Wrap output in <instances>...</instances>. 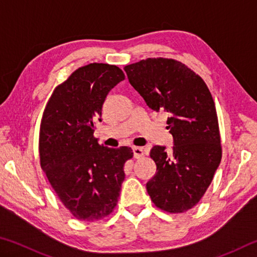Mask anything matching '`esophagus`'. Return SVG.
Returning <instances> with one entry per match:
<instances>
[{
  "label": "esophagus",
  "instance_id": "1",
  "mask_svg": "<svg viewBox=\"0 0 257 257\" xmlns=\"http://www.w3.org/2000/svg\"><path fill=\"white\" fill-rule=\"evenodd\" d=\"M133 152H134V156L135 159H139L144 155V151H143L142 147H133Z\"/></svg>",
  "mask_w": 257,
  "mask_h": 257
}]
</instances>
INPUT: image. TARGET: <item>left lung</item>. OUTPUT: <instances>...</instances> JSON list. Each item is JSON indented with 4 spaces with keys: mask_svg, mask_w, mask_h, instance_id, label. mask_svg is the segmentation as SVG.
<instances>
[{
    "mask_svg": "<svg viewBox=\"0 0 257 257\" xmlns=\"http://www.w3.org/2000/svg\"><path fill=\"white\" fill-rule=\"evenodd\" d=\"M130 85L153 111L167 112L173 146L156 145L155 176L147 193L161 210L182 213L199 202L221 162L215 104L204 80L172 59H147L124 67Z\"/></svg>",
    "mask_w": 257,
    "mask_h": 257,
    "instance_id": "1",
    "label": "left lung"
}]
</instances>
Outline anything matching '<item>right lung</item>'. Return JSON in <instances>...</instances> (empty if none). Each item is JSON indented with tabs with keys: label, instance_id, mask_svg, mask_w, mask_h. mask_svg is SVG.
I'll use <instances>...</instances> for the list:
<instances>
[{
	"label": "right lung",
	"instance_id": "add662e5",
	"mask_svg": "<svg viewBox=\"0 0 257 257\" xmlns=\"http://www.w3.org/2000/svg\"><path fill=\"white\" fill-rule=\"evenodd\" d=\"M124 79L116 66L90 63L76 70L52 94L40 132L41 167L72 215L96 221L115 207L124 180L128 146L110 149L94 137L103 103Z\"/></svg>",
	"mask_w": 257,
	"mask_h": 257
}]
</instances>
